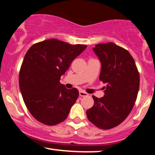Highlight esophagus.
I'll list each match as a JSON object with an SVG mask.
<instances>
[{
  "label": "esophagus",
  "instance_id": "obj_1",
  "mask_svg": "<svg viewBox=\"0 0 155 155\" xmlns=\"http://www.w3.org/2000/svg\"><path fill=\"white\" fill-rule=\"evenodd\" d=\"M79 95L81 96V97H84V96L88 95V94L87 93V92H84L83 90H80V91H79Z\"/></svg>",
  "mask_w": 155,
  "mask_h": 155
}]
</instances>
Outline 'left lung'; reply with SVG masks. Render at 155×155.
Instances as JSON below:
<instances>
[{"instance_id":"1","label":"left lung","mask_w":155,"mask_h":155,"mask_svg":"<svg viewBox=\"0 0 155 155\" xmlns=\"http://www.w3.org/2000/svg\"><path fill=\"white\" fill-rule=\"evenodd\" d=\"M101 63L99 79L104 96H92L94 105L87 111L88 120L96 127L108 130L117 127L133 109L139 89V73L129 51L115 44H99L93 48Z\"/></svg>"}]
</instances>
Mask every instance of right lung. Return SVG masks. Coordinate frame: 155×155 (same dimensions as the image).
Here are the masks:
<instances>
[{
  "label": "right lung",
  "mask_w": 155,
  "mask_h": 155,
  "mask_svg": "<svg viewBox=\"0 0 155 155\" xmlns=\"http://www.w3.org/2000/svg\"><path fill=\"white\" fill-rule=\"evenodd\" d=\"M86 48L51 38L33 44L27 51L19 71V89L26 107L38 122L55 125L67 118L79 91L65 88L60 76Z\"/></svg>",
  "instance_id": "add662e5"
}]
</instances>
